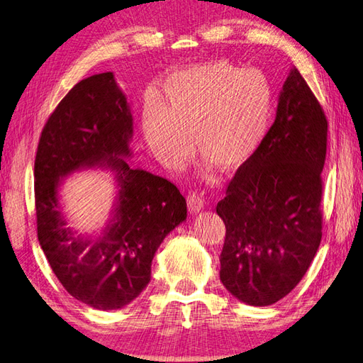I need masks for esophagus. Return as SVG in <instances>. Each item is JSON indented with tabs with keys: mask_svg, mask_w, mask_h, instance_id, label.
I'll return each mask as SVG.
<instances>
[{
	"mask_svg": "<svg viewBox=\"0 0 363 363\" xmlns=\"http://www.w3.org/2000/svg\"><path fill=\"white\" fill-rule=\"evenodd\" d=\"M187 202H189V210L191 215H196V213L203 210V199L196 193H190Z\"/></svg>",
	"mask_w": 363,
	"mask_h": 363,
	"instance_id": "esophagus-1",
	"label": "esophagus"
}]
</instances>
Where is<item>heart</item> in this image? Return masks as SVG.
I'll use <instances>...</instances> for the list:
<instances>
[{"mask_svg":"<svg viewBox=\"0 0 363 363\" xmlns=\"http://www.w3.org/2000/svg\"><path fill=\"white\" fill-rule=\"evenodd\" d=\"M273 113V89L265 73L224 60L172 73L157 106L148 102L143 135L164 165L178 169L191 147L219 170H242L261 148Z\"/></svg>","mask_w":363,"mask_h":363,"instance_id":"obj_1","label":"heart"}]
</instances>
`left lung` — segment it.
Instances as JSON below:
<instances>
[{
    "label": "left lung",
    "instance_id": "8db88e82",
    "mask_svg": "<svg viewBox=\"0 0 363 363\" xmlns=\"http://www.w3.org/2000/svg\"><path fill=\"white\" fill-rule=\"evenodd\" d=\"M327 130L322 107L293 67L261 148L216 207L227 228L220 282L238 301L252 306L281 301L313 262L322 238Z\"/></svg>",
    "mask_w": 363,
    "mask_h": 363
}]
</instances>
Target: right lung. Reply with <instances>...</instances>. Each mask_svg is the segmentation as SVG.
<instances>
[{
    "instance_id": "right-lung-1",
    "label": "right lung",
    "mask_w": 363,
    "mask_h": 363,
    "mask_svg": "<svg viewBox=\"0 0 363 363\" xmlns=\"http://www.w3.org/2000/svg\"><path fill=\"white\" fill-rule=\"evenodd\" d=\"M132 104L113 72L82 79L50 115L35 157L38 240L55 276L95 310H119L150 282L165 236L187 219V202L161 176L132 169ZM107 169L116 198L105 227L81 235L68 225L60 189L73 172Z\"/></svg>"
}]
</instances>
